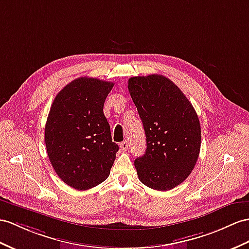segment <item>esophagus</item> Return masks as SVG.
I'll return each mask as SVG.
<instances>
[{"label":"esophagus","instance_id":"obj_1","mask_svg":"<svg viewBox=\"0 0 249 249\" xmlns=\"http://www.w3.org/2000/svg\"><path fill=\"white\" fill-rule=\"evenodd\" d=\"M128 146H129L128 141H123L122 143L120 144V147H121V149L124 150V151H125L127 148H128Z\"/></svg>","mask_w":249,"mask_h":249}]
</instances>
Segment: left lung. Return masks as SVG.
Segmentation results:
<instances>
[{
	"mask_svg": "<svg viewBox=\"0 0 249 249\" xmlns=\"http://www.w3.org/2000/svg\"><path fill=\"white\" fill-rule=\"evenodd\" d=\"M128 90L146 136L144 156L135 160L139 180L167 191L191 174L201 148V125L194 106L173 81L160 74L133 76Z\"/></svg>",
	"mask_w": 249,
	"mask_h": 249,
	"instance_id": "obj_1",
	"label": "left lung"
}]
</instances>
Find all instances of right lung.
<instances>
[{
	"label": "right lung",
	"mask_w": 249,
	"mask_h": 249,
	"mask_svg": "<svg viewBox=\"0 0 249 249\" xmlns=\"http://www.w3.org/2000/svg\"><path fill=\"white\" fill-rule=\"evenodd\" d=\"M113 83L82 76L56 94L45 125L49 161L68 186L86 190L110 174L119 146L103 107Z\"/></svg>",
	"instance_id": "obj_1"
}]
</instances>
